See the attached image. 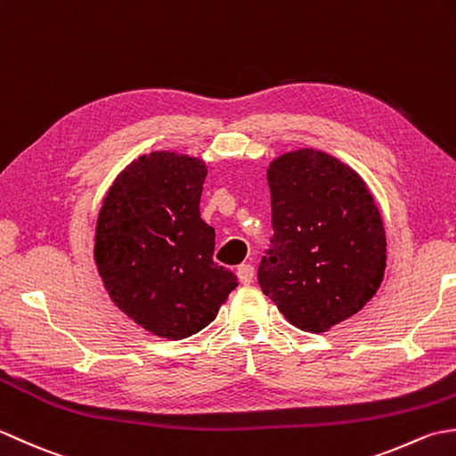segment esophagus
<instances>
[{
    "label": "esophagus",
    "instance_id": "obj_1",
    "mask_svg": "<svg viewBox=\"0 0 456 456\" xmlns=\"http://www.w3.org/2000/svg\"><path fill=\"white\" fill-rule=\"evenodd\" d=\"M254 273H256L254 265H249V264H241V265H238V277H240V281L244 283V285H248V283H252V281H254Z\"/></svg>",
    "mask_w": 456,
    "mask_h": 456
}]
</instances>
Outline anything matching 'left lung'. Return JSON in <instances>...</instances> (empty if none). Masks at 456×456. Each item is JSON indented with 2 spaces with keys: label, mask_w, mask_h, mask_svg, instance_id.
<instances>
[{
  "label": "left lung",
  "mask_w": 456,
  "mask_h": 456,
  "mask_svg": "<svg viewBox=\"0 0 456 456\" xmlns=\"http://www.w3.org/2000/svg\"><path fill=\"white\" fill-rule=\"evenodd\" d=\"M267 184L273 236L259 287L293 327L329 330L384 280L386 230L374 197L356 171L314 150L277 157Z\"/></svg>",
  "instance_id": "obj_1"
}]
</instances>
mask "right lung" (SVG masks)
Returning a JSON list of instances; mask_svg holds the SVG:
<instances>
[{
	"label": "right lung",
	"instance_id": "add662e5",
	"mask_svg": "<svg viewBox=\"0 0 456 456\" xmlns=\"http://www.w3.org/2000/svg\"><path fill=\"white\" fill-rule=\"evenodd\" d=\"M207 165L153 151L111 184L94 259L111 301L139 327L181 340L216 319L238 277L215 264V228L200 218Z\"/></svg>",
	"mask_w": 456,
	"mask_h": 456
}]
</instances>
